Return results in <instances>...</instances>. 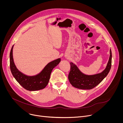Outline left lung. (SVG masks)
I'll return each mask as SVG.
<instances>
[{"label":"left lung","instance_id":"left-lung-1","mask_svg":"<svg viewBox=\"0 0 123 123\" xmlns=\"http://www.w3.org/2000/svg\"><path fill=\"white\" fill-rule=\"evenodd\" d=\"M111 59L112 53L110 49V56L106 68L101 73L90 75L82 73L76 65L71 62V71L68 75L70 83L73 86L79 89L91 90L94 88L108 74L111 68Z\"/></svg>","mask_w":123,"mask_h":123}]
</instances>
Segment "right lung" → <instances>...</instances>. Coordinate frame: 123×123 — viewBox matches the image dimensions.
I'll use <instances>...</instances> for the list:
<instances>
[{
	"mask_svg": "<svg viewBox=\"0 0 123 123\" xmlns=\"http://www.w3.org/2000/svg\"><path fill=\"white\" fill-rule=\"evenodd\" d=\"M12 46L10 54V64L11 73L17 81L22 87L29 91H36L44 89L48 85L52 69L61 61L60 58L49 63L38 74L33 76L26 75L17 68L13 59Z\"/></svg>",
	"mask_w": 123,
	"mask_h": 123,
	"instance_id": "1",
	"label": "right lung"
}]
</instances>
